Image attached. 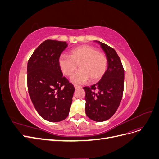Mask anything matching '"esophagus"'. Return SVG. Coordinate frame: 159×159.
I'll list each match as a JSON object with an SVG mask.
<instances>
[{"label":"esophagus","instance_id":"esophagus-1","mask_svg":"<svg viewBox=\"0 0 159 159\" xmlns=\"http://www.w3.org/2000/svg\"><path fill=\"white\" fill-rule=\"evenodd\" d=\"M74 88H75V89H79V88H81V86H79V85H74Z\"/></svg>","mask_w":159,"mask_h":159}]
</instances>
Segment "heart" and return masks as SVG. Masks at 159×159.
Listing matches in <instances>:
<instances>
[{
	"instance_id": "obj_1",
	"label": "heart",
	"mask_w": 159,
	"mask_h": 159,
	"mask_svg": "<svg viewBox=\"0 0 159 159\" xmlns=\"http://www.w3.org/2000/svg\"><path fill=\"white\" fill-rule=\"evenodd\" d=\"M60 68L66 76H71L79 65L80 70L71 77L75 84H84L91 79L97 82L104 76L107 69L106 56L95 48L81 45L71 50L70 56L61 55L58 59Z\"/></svg>"
}]
</instances>
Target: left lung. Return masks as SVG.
<instances>
[{"label": "left lung", "instance_id": "obj_1", "mask_svg": "<svg viewBox=\"0 0 159 159\" xmlns=\"http://www.w3.org/2000/svg\"><path fill=\"white\" fill-rule=\"evenodd\" d=\"M95 42L104 51L108 65L104 76L97 84L84 88L85 111L89 119L102 122L111 117L119 106L123 93L125 74L116 51L102 42Z\"/></svg>", "mask_w": 159, "mask_h": 159}]
</instances>
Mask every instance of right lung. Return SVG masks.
<instances>
[{
    "label": "right lung",
    "instance_id": "right-lung-1",
    "mask_svg": "<svg viewBox=\"0 0 159 159\" xmlns=\"http://www.w3.org/2000/svg\"><path fill=\"white\" fill-rule=\"evenodd\" d=\"M66 42L47 40L38 46L28 61L27 84L37 112L50 122L68 116L75 88L65 77L58 59Z\"/></svg>",
    "mask_w": 159,
    "mask_h": 159
}]
</instances>
